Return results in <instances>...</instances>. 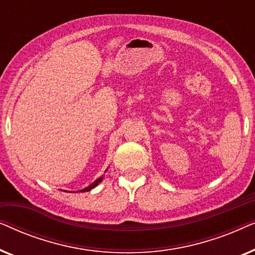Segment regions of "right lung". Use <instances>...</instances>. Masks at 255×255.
<instances>
[{
  "mask_svg": "<svg viewBox=\"0 0 255 255\" xmlns=\"http://www.w3.org/2000/svg\"><path fill=\"white\" fill-rule=\"evenodd\" d=\"M107 172V170H106ZM103 179H104V175H102V176H100L99 179H96L95 181H94V182L90 184V186H88L87 188H85V189H82V190H80V191H83V193H85V191H89V190H92V189H94V188H95L96 186H99V184L102 182L103 181Z\"/></svg>",
  "mask_w": 255,
  "mask_h": 255,
  "instance_id": "1",
  "label": "right lung"
}]
</instances>
